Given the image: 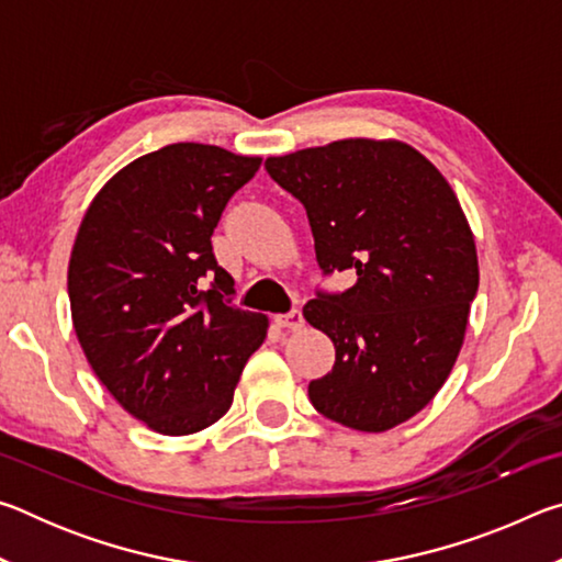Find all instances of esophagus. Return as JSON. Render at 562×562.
<instances>
[{
  "mask_svg": "<svg viewBox=\"0 0 562 562\" xmlns=\"http://www.w3.org/2000/svg\"><path fill=\"white\" fill-rule=\"evenodd\" d=\"M274 322H278V327H284V329H302L304 317L300 310H292V312H288V315L274 317Z\"/></svg>",
  "mask_w": 562,
  "mask_h": 562,
  "instance_id": "34e87169",
  "label": "esophagus"
}]
</instances>
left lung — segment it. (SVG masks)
<instances>
[{
    "label": "left lung",
    "mask_w": 562,
    "mask_h": 562,
    "mask_svg": "<svg viewBox=\"0 0 562 562\" xmlns=\"http://www.w3.org/2000/svg\"><path fill=\"white\" fill-rule=\"evenodd\" d=\"M265 168L307 211L322 272H357L349 290H319L302 310L335 341L310 402L349 429H394L443 386L465 337L479 258L459 198L402 140L345 138Z\"/></svg>",
    "instance_id": "1"
}]
</instances>
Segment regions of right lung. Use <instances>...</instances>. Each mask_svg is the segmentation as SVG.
I'll list each match as a JSON object with an SVG mask.
<instances>
[{
	"label": "right lung",
	"instance_id": "obj_1",
	"mask_svg": "<svg viewBox=\"0 0 562 562\" xmlns=\"http://www.w3.org/2000/svg\"><path fill=\"white\" fill-rule=\"evenodd\" d=\"M262 164L221 146L170 144L121 168L83 215L69 302L93 374L166 436L215 424L233 404L268 315L231 304L211 235Z\"/></svg>",
	"mask_w": 562,
	"mask_h": 562
}]
</instances>
